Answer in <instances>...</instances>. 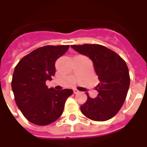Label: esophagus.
Returning a JSON list of instances; mask_svg holds the SVG:
<instances>
[{"label": "esophagus", "mask_w": 147, "mask_h": 147, "mask_svg": "<svg viewBox=\"0 0 147 147\" xmlns=\"http://www.w3.org/2000/svg\"><path fill=\"white\" fill-rule=\"evenodd\" d=\"M73 92L74 94H77V93H79V90L77 89H73Z\"/></svg>", "instance_id": "1"}]
</instances>
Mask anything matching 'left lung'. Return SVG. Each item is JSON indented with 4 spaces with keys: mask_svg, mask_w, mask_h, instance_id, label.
<instances>
[{
    "mask_svg": "<svg viewBox=\"0 0 147 147\" xmlns=\"http://www.w3.org/2000/svg\"><path fill=\"white\" fill-rule=\"evenodd\" d=\"M80 54L93 61L100 83L96 87L98 96L87 94V101L80 106L82 113L90 120L105 121L119 112L126 98L130 85L128 67L115 52L97 44L71 45Z\"/></svg>",
    "mask_w": 147,
    "mask_h": 147,
    "instance_id": "left-lung-1",
    "label": "left lung"
}]
</instances>
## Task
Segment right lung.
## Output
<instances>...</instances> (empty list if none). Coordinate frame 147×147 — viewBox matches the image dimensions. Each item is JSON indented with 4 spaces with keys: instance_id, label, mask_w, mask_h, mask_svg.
I'll use <instances>...</instances> for the list:
<instances>
[{
    "instance_id": "obj_1",
    "label": "right lung",
    "mask_w": 147,
    "mask_h": 147,
    "mask_svg": "<svg viewBox=\"0 0 147 147\" xmlns=\"http://www.w3.org/2000/svg\"><path fill=\"white\" fill-rule=\"evenodd\" d=\"M69 45H45L21 59L15 67L11 89L18 108L30 123L47 125L54 122L64 111L67 98L73 90L48 88L47 80L56 72L55 62Z\"/></svg>"
}]
</instances>
